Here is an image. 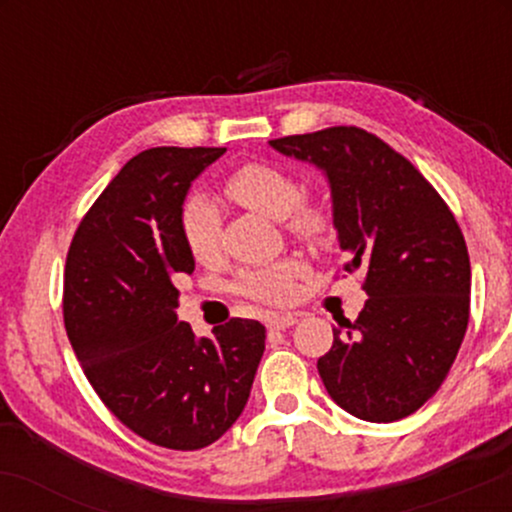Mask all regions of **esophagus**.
Masks as SVG:
<instances>
[{
	"instance_id": "34e87169",
	"label": "esophagus",
	"mask_w": 512,
	"mask_h": 512,
	"mask_svg": "<svg viewBox=\"0 0 512 512\" xmlns=\"http://www.w3.org/2000/svg\"><path fill=\"white\" fill-rule=\"evenodd\" d=\"M293 322H296V315H291V313L267 317V327H269V330H286V327H291Z\"/></svg>"
}]
</instances>
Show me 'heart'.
I'll use <instances>...</instances> for the list:
<instances>
[{
	"instance_id": "obj_1",
	"label": "heart",
	"mask_w": 512,
	"mask_h": 512,
	"mask_svg": "<svg viewBox=\"0 0 512 512\" xmlns=\"http://www.w3.org/2000/svg\"><path fill=\"white\" fill-rule=\"evenodd\" d=\"M223 195L240 207L260 211L269 219H284L293 238L310 245L327 243L334 231L332 211L317 199L301 197V185L284 168L267 161H248L223 178ZM180 238L197 262L211 264L219 257L221 216L214 202L204 195H192L180 207ZM305 272L296 257H284L272 264L240 269L233 291L255 303L281 305L296 293V279Z\"/></svg>"
}]
</instances>
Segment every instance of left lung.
<instances>
[{"instance_id":"1","label":"left lung","mask_w":512,"mask_h":512,"mask_svg":"<svg viewBox=\"0 0 512 512\" xmlns=\"http://www.w3.org/2000/svg\"><path fill=\"white\" fill-rule=\"evenodd\" d=\"M276 151L327 173L344 272L363 269L368 301L334 327L317 370L339 407L390 424L438 392L469 322L467 243L436 187L361 127L272 139Z\"/></svg>"}]
</instances>
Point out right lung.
Returning a JSON list of instances; mask_svg holds the SVG:
<instances>
[{"label": "right lung", "instance_id": "add662e5", "mask_svg": "<svg viewBox=\"0 0 512 512\" xmlns=\"http://www.w3.org/2000/svg\"><path fill=\"white\" fill-rule=\"evenodd\" d=\"M226 149L156 146L115 175L76 228L64 264V330L101 402L129 431L168 450H199L250 397L264 327L231 317L197 339L178 322L180 238L190 182Z\"/></svg>", "mask_w": 512, "mask_h": 512}]
</instances>
